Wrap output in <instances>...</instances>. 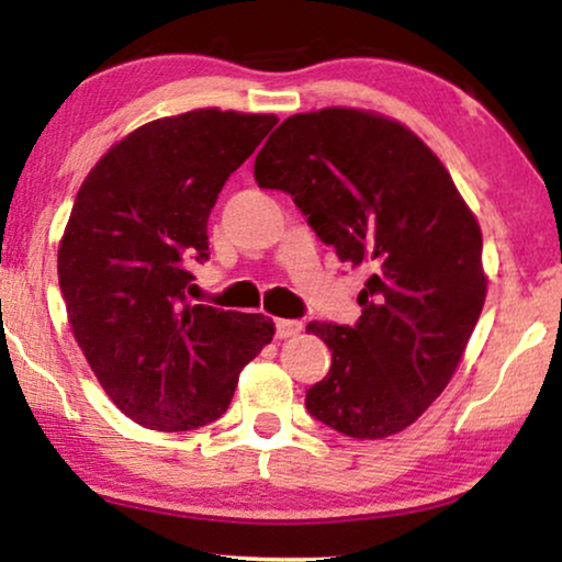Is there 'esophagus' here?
<instances>
[{
    "label": "esophagus",
    "instance_id": "1",
    "mask_svg": "<svg viewBox=\"0 0 562 562\" xmlns=\"http://www.w3.org/2000/svg\"><path fill=\"white\" fill-rule=\"evenodd\" d=\"M303 330V323L300 321H288V318H278L274 321V336L278 338H292Z\"/></svg>",
    "mask_w": 562,
    "mask_h": 562
}]
</instances>
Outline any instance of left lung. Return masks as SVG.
I'll use <instances>...</instances> for the list:
<instances>
[{
    "mask_svg": "<svg viewBox=\"0 0 562 562\" xmlns=\"http://www.w3.org/2000/svg\"><path fill=\"white\" fill-rule=\"evenodd\" d=\"M255 180L290 193L341 262L371 272L357 326L307 323L330 349L307 413L357 440L409 428L456 374L486 300L479 221L446 165L390 116L328 106L284 120Z\"/></svg>",
    "mask_w": 562,
    "mask_h": 562,
    "instance_id": "left-lung-1",
    "label": "left lung"
}]
</instances>
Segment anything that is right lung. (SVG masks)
I'll return each mask as SVG.
<instances>
[{"label":"right lung","mask_w":562,"mask_h":562,"mask_svg":"<svg viewBox=\"0 0 562 562\" xmlns=\"http://www.w3.org/2000/svg\"><path fill=\"white\" fill-rule=\"evenodd\" d=\"M274 114L193 109L109 149L78 188L58 247L68 323L109 400L149 430H193L232 405L241 369L272 341L262 313L186 300L209 259V213Z\"/></svg>","instance_id":"add662e5"}]
</instances>
